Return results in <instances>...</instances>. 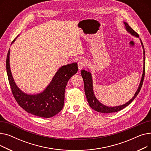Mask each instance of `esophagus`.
<instances>
[{"mask_svg":"<svg viewBox=\"0 0 151 151\" xmlns=\"http://www.w3.org/2000/svg\"><path fill=\"white\" fill-rule=\"evenodd\" d=\"M78 65L79 70H82L83 68H84L85 67V66L86 65V62L84 60H81L78 62Z\"/></svg>","mask_w":151,"mask_h":151,"instance_id":"1","label":"esophagus"}]
</instances>
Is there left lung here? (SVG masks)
I'll return each instance as SVG.
<instances>
[{
	"label": "left lung",
	"mask_w": 151,
	"mask_h": 151,
	"mask_svg": "<svg viewBox=\"0 0 151 151\" xmlns=\"http://www.w3.org/2000/svg\"><path fill=\"white\" fill-rule=\"evenodd\" d=\"M124 23L126 30L127 31L129 34H130L133 36L139 38V35L133 29H132L131 28V27L126 22H124ZM139 40L141 42L142 49H143V59H144L143 60V62H143V71H142L141 80L139 85L138 86V88L137 92H135V93H134V96L132 97V99H131L128 102H127L126 104H125L122 105L113 106V107L105 106L104 105H103L102 104H101V103L97 99L96 96H95V94L93 93L92 77V75L90 72L89 70V71H86L84 70H82L81 71V74L82 78L83 79L84 84V91H85L86 99H87V100H88L89 106L95 111H96L99 112V113H115V112L119 111L122 110L126 106L129 105L133 101V100L135 99L137 97V96H138V93L139 92V91L141 89L142 83H143L145 75V47H144L143 44H142L141 40L139 39Z\"/></svg>",
	"instance_id": "8db88e82"
}]
</instances>
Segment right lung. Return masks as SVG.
<instances>
[{
	"label": "right lung",
	"instance_id": "add662e5",
	"mask_svg": "<svg viewBox=\"0 0 151 151\" xmlns=\"http://www.w3.org/2000/svg\"><path fill=\"white\" fill-rule=\"evenodd\" d=\"M10 53L9 49L6 61V72L12 93L19 105L27 113L42 117L50 118L59 113L64 105L67 83L78 71L77 63H70L59 68L42 92L27 94L18 88L13 80L10 66Z\"/></svg>",
	"mask_w": 151,
	"mask_h": 151
}]
</instances>
